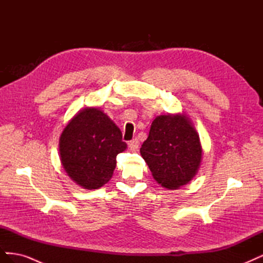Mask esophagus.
I'll return each mask as SVG.
<instances>
[{"mask_svg": "<svg viewBox=\"0 0 263 263\" xmlns=\"http://www.w3.org/2000/svg\"><path fill=\"white\" fill-rule=\"evenodd\" d=\"M128 146H129V148L132 149V150H137V148H138V146H139V141H138V139H133V140H130L129 142H128Z\"/></svg>", "mask_w": 263, "mask_h": 263, "instance_id": "esophagus-1", "label": "esophagus"}]
</instances>
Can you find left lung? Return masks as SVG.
Listing matches in <instances>:
<instances>
[{
    "label": "left lung",
    "instance_id": "1",
    "mask_svg": "<svg viewBox=\"0 0 263 263\" xmlns=\"http://www.w3.org/2000/svg\"><path fill=\"white\" fill-rule=\"evenodd\" d=\"M140 155L158 184L177 190L196 176L203 149L192 121L178 113L154 119Z\"/></svg>",
    "mask_w": 263,
    "mask_h": 263
}]
</instances>
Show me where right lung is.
Here are the masks:
<instances>
[{"label": "right lung", "mask_w": 263, "mask_h": 263, "mask_svg": "<svg viewBox=\"0 0 263 263\" xmlns=\"http://www.w3.org/2000/svg\"><path fill=\"white\" fill-rule=\"evenodd\" d=\"M122 132L100 107H85L70 119L59 138V157L67 176L85 190L112 179L116 156L126 150Z\"/></svg>", "instance_id": "add662e5"}]
</instances>
